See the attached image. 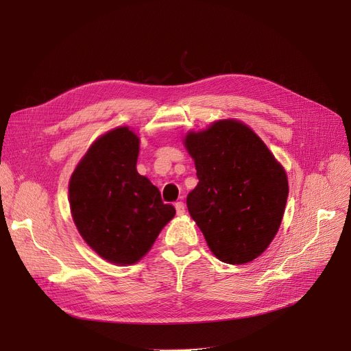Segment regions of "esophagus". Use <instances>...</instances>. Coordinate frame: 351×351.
Segmentation results:
<instances>
[{"label": "esophagus", "instance_id": "obj_1", "mask_svg": "<svg viewBox=\"0 0 351 351\" xmlns=\"http://www.w3.org/2000/svg\"><path fill=\"white\" fill-rule=\"evenodd\" d=\"M175 208H176L178 215H185V204H183V202H176Z\"/></svg>", "mask_w": 351, "mask_h": 351}]
</instances>
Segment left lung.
I'll return each instance as SVG.
<instances>
[{
  "instance_id": "left-lung-1",
  "label": "left lung",
  "mask_w": 351,
  "mask_h": 351,
  "mask_svg": "<svg viewBox=\"0 0 351 351\" xmlns=\"http://www.w3.org/2000/svg\"><path fill=\"white\" fill-rule=\"evenodd\" d=\"M185 146L199 179L186 197L192 219L219 261L252 262L282 223L289 195L285 169L263 141L237 121L191 132Z\"/></svg>"
}]
</instances>
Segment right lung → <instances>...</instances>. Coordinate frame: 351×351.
Returning <instances> with one entry per match:
<instances>
[{
    "label": "right lung",
    "mask_w": 351,
    "mask_h": 351,
    "mask_svg": "<svg viewBox=\"0 0 351 351\" xmlns=\"http://www.w3.org/2000/svg\"><path fill=\"white\" fill-rule=\"evenodd\" d=\"M139 139L129 128L101 136L69 182V204L84 241L105 261L132 265L175 216L159 189L136 171Z\"/></svg>",
    "instance_id": "obj_1"
}]
</instances>
